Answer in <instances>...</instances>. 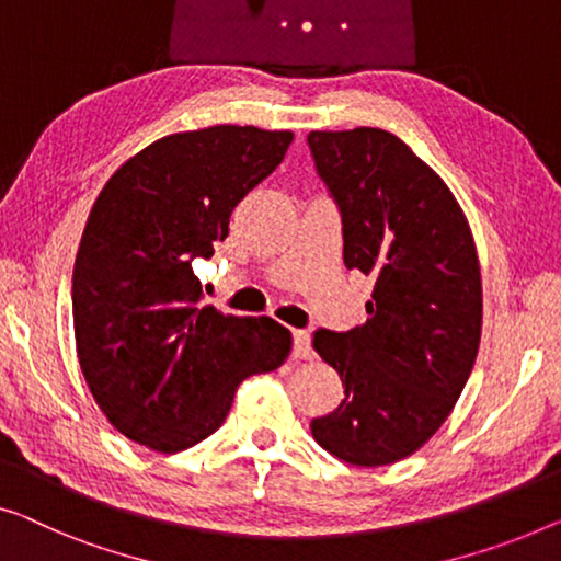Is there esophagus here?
I'll return each instance as SVG.
<instances>
[{
  "label": "esophagus",
  "instance_id": "esophagus-1",
  "mask_svg": "<svg viewBox=\"0 0 561 561\" xmlns=\"http://www.w3.org/2000/svg\"><path fill=\"white\" fill-rule=\"evenodd\" d=\"M314 355L312 340H309L307 330H295L291 332V357L295 360H309Z\"/></svg>",
  "mask_w": 561,
  "mask_h": 561
}]
</instances>
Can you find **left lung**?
<instances>
[{
    "instance_id": "obj_1",
    "label": "left lung",
    "mask_w": 561,
    "mask_h": 561,
    "mask_svg": "<svg viewBox=\"0 0 561 561\" xmlns=\"http://www.w3.org/2000/svg\"><path fill=\"white\" fill-rule=\"evenodd\" d=\"M307 144L337 204L345 266L375 279L365 324L314 332L345 400L309 428L345 463L388 466L440 428L471 375L479 256L454 194L392 133L312 130Z\"/></svg>"
}]
</instances>
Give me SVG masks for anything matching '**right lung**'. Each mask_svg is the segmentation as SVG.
I'll return each instance as SVG.
<instances>
[{"instance_id":"obj_1","label":"right lung","mask_w":561,"mask_h":561,"mask_svg":"<svg viewBox=\"0 0 561 561\" xmlns=\"http://www.w3.org/2000/svg\"><path fill=\"white\" fill-rule=\"evenodd\" d=\"M254 125L165 136L100 191L72 270L80 370L125 438L161 454L196 446L227 421L249 375L287 360L291 334L272 317L198 307L194 259L229 237L237 204L291 144Z\"/></svg>"}]
</instances>
